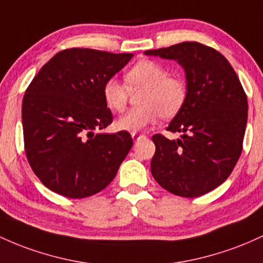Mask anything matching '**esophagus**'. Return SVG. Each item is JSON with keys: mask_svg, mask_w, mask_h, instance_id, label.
I'll return each mask as SVG.
<instances>
[{"mask_svg": "<svg viewBox=\"0 0 263 263\" xmlns=\"http://www.w3.org/2000/svg\"><path fill=\"white\" fill-rule=\"evenodd\" d=\"M132 138H133V140L137 141V140H139L140 138H143V135L138 134V133H132Z\"/></svg>", "mask_w": 263, "mask_h": 263, "instance_id": "obj_1", "label": "esophagus"}]
</instances>
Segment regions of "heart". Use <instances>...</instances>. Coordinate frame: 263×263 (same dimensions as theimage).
<instances>
[{
    "label": "heart",
    "mask_w": 263,
    "mask_h": 263,
    "mask_svg": "<svg viewBox=\"0 0 263 263\" xmlns=\"http://www.w3.org/2000/svg\"><path fill=\"white\" fill-rule=\"evenodd\" d=\"M164 64L156 61H140L125 74V83L109 78L103 85V99L113 111H123L128 102V88H144L140 107L130 109L117 120L118 130L137 133L160 119L175 117L187 99V84L181 77L169 76ZM128 87H126V85Z\"/></svg>",
    "instance_id": "heart-1"
}]
</instances>
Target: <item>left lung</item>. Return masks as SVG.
Returning <instances> with one entry per match:
<instances>
[{
	"label": "left lung",
	"mask_w": 263,
	"mask_h": 263,
	"mask_svg": "<svg viewBox=\"0 0 263 263\" xmlns=\"http://www.w3.org/2000/svg\"><path fill=\"white\" fill-rule=\"evenodd\" d=\"M144 53L178 61L189 89L184 107L166 128L181 137L169 140L163 134L153 135V176L174 195L208 194L229 178L242 152L247 97L240 79L220 52L199 42Z\"/></svg>",
	"instance_id": "obj_1"
}]
</instances>
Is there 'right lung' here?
<instances>
[{
	"label": "right lung",
	"mask_w": 263,
	"mask_h": 263,
	"mask_svg": "<svg viewBox=\"0 0 263 263\" xmlns=\"http://www.w3.org/2000/svg\"><path fill=\"white\" fill-rule=\"evenodd\" d=\"M132 57V53L64 49L32 79L22 103L25 152L33 173L49 190L82 199L102 191L116 178L133 146L130 134L94 132L113 122L103 85Z\"/></svg>",
	"instance_id": "right-lung-1"
}]
</instances>
